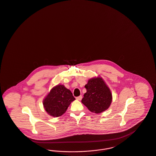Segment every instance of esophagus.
Instances as JSON below:
<instances>
[{"mask_svg": "<svg viewBox=\"0 0 156 156\" xmlns=\"http://www.w3.org/2000/svg\"><path fill=\"white\" fill-rule=\"evenodd\" d=\"M76 99L77 100H81L82 99V96H80L77 97H76Z\"/></svg>", "mask_w": 156, "mask_h": 156, "instance_id": "obj_1", "label": "esophagus"}]
</instances>
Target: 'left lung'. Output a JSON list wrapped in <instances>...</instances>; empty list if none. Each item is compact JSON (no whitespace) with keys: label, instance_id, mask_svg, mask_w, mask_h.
Masks as SVG:
<instances>
[{"label":"left lung","instance_id":"obj_1","mask_svg":"<svg viewBox=\"0 0 156 156\" xmlns=\"http://www.w3.org/2000/svg\"><path fill=\"white\" fill-rule=\"evenodd\" d=\"M85 87L87 92L81 102L90 112L97 114L108 110L112 101V94L101 77L98 76L88 80Z\"/></svg>","mask_w":156,"mask_h":156}]
</instances>
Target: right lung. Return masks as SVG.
I'll use <instances>...</instances> for the list:
<instances>
[{
	"instance_id": "add662e5",
	"label": "right lung",
	"mask_w": 156,
	"mask_h": 156,
	"mask_svg": "<svg viewBox=\"0 0 156 156\" xmlns=\"http://www.w3.org/2000/svg\"><path fill=\"white\" fill-rule=\"evenodd\" d=\"M75 100L71 91L63 85L53 87L43 101V107L50 116L59 117L63 115L70 104Z\"/></svg>"
}]
</instances>
